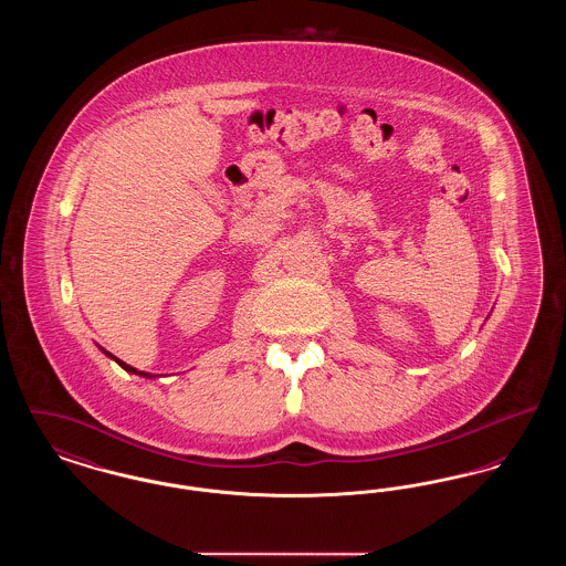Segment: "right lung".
<instances>
[{"mask_svg": "<svg viewBox=\"0 0 566 566\" xmlns=\"http://www.w3.org/2000/svg\"><path fill=\"white\" fill-rule=\"evenodd\" d=\"M106 354H108V356H112V354H109V352H106ZM112 358H114V360H116V363H118V365H120V367H123V369H125V371H129V374H137V376H144V377H153V376H150V374H144V371H137V369H134V367H132V365H127V363H123V360H118V358H116V356H112Z\"/></svg>", "mask_w": 566, "mask_h": 566, "instance_id": "add662e5", "label": "right lung"}]
</instances>
